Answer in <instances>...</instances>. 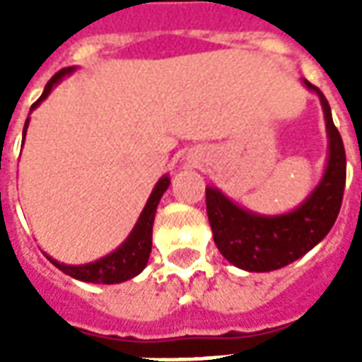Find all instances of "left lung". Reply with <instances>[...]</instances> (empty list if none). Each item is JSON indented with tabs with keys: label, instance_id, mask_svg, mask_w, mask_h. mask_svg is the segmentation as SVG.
Returning a JSON list of instances; mask_svg holds the SVG:
<instances>
[{
	"label": "left lung",
	"instance_id": "1",
	"mask_svg": "<svg viewBox=\"0 0 362 362\" xmlns=\"http://www.w3.org/2000/svg\"><path fill=\"white\" fill-rule=\"evenodd\" d=\"M304 87L320 98L327 134L324 174L295 209L262 215L235 204L217 186L205 188L207 217L213 240L233 266L244 272H275L303 258L334 227L345 189V149L332 119V108L318 87L303 79Z\"/></svg>",
	"mask_w": 362,
	"mask_h": 362
}]
</instances>
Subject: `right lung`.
<instances>
[{"label":"right lung","mask_w":362,"mask_h":362,"mask_svg":"<svg viewBox=\"0 0 362 362\" xmlns=\"http://www.w3.org/2000/svg\"><path fill=\"white\" fill-rule=\"evenodd\" d=\"M77 69L75 66L64 67L59 69L58 74L52 77L50 81L46 83L42 95L30 106V112L40 106L42 100L48 98L54 87L66 79L67 75H71ZM28 122H30V114H28L25 127H23V143H25V135H27ZM170 186V176L165 174L160 176L158 182L155 184V188L151 192L147 204L143 207L141 215L135 221L132 233L127 235L124 243L119 244L116 250H112L110 254H106L103 258L89 262V264H79V266H71V264H62L58 259H54L52 256L46 254V258L50 259L54 266L58 267L59 272H64L69 277H74L77 281H85V283H95V285H114V283H124L127 279H134L135 275L145 269L147 262H149L151 246H153V223H155V213H157V205L160 202V197Z\"/></svg>","instance_id":"add662e5"}]
</instances>
